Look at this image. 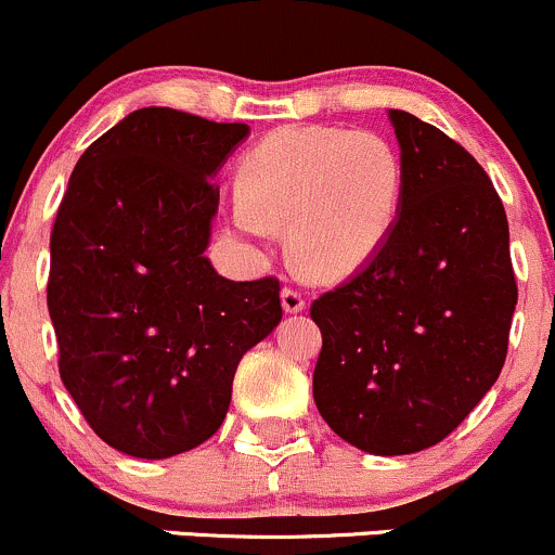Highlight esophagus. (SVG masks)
I'll return each instance as SVG.
<instances>
[{
	"mask_svg": "<svg viewBox=\"0 0 555 555\" xmlns=\"http://www.w3.org/2000/svg\"><path fill=\"white\" fill-rule=\"evenodd\" d=\"M282 308L287 313H302L306 311V300H302V295L297 293V289L284 287L282 289Z\"/></svg>",
	"mask_w": 555,
	"mask_h": 555,
	"instance_id": "1",
	"label": "esophagus"
}]
</instances>
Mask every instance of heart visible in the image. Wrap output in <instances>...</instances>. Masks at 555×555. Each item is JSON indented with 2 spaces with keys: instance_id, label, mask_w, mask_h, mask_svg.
I'll return each instance as SVG.
<instances>
[{
  "instance_id": "b5f03b06",
  "label": "heart",
  "mask_w": 555,
  "mask_h": 555,
  "mask_svg": "<svg viewBox=\"0 0 555 555\" xmlns=\"http://www.w3.org/2000/svg\"><path fill=\"white\" fill-rule=\"evenodd\" d=\"M225 209L244 238L284 225L302 273L348 276L375 258L393 231L404 194L401 156L388 138L343 127H287L262 138L236 172Z\"/></svg>"
}]
</instances>
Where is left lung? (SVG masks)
<instances>
[{
  "mask_svg": "<svg viewBox=\"0 0 555 555\" xmlns=\"http://www.w3.org/2000/svg\"><path fill=\"white\" fill-rule=\"evenodd\" d=\"M404 194L393 231L348 282L313 300V401L361 452L447 439L508 353L518 289L508 218L489 175L428 121L388 111Z\"/></svg>",
  "mask_w": 555,
  "mask_h": 555,
  "instance_id": "1",
  "label": "left lung"
}]
</instances>
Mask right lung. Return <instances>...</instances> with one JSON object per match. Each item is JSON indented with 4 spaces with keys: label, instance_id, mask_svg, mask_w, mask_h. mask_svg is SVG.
Returning <instances> with one entry per match:
<instances>
[{
    "label": "right lung",
    "instance_id": "obj_1",
    "mask_svg": "<svg viewBox=\"0 0 555 555\" xmlns=\"http://www.w3.org/2000/svg\"><path fill=\"white\" fill-rule=\"evenodd\" d=\"M249 135L138 108L79 156L50 236L61 380L108 447L165 460L223 425L242 356L282 322L279 282H231L209 247L212 183Z\"/></svg>",
    "mask_w": 555,
    "mask_h": 555
}]
</instances>
